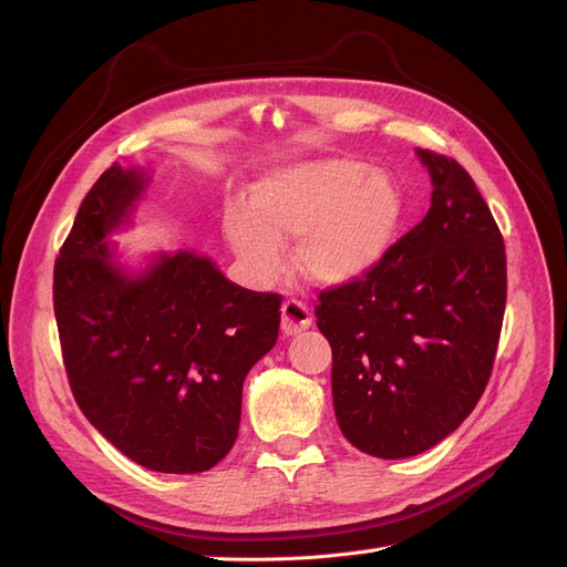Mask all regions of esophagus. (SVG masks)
Returning <instances> with one entry per match:
<instances>
[{"label": "esophagus", "instance_id": "1", "mask_svg": "<svg viewBox=\"0 0 567 567\" xmlns=\"http://www.w3.org/2000/svg\"><path fill=\"white\" fill-rule=\"evenodd\" d=\"M281 315H284L281 331L286 336H296L305 329H310V323H312L310 307H307L302 300H286L281 305Z\"/></svg>", "mask_w": 567, "mask_h": 567}]
</instances>
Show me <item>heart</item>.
Here are the masks:
<instances>
[{
    "instance_id": "obj_1",
    "label": "heart",
    "mask_w": 567,
    "mask_h": 567,
    "mask_svg": "<svg viewBox=\"0 0 567 567\" xmlns=\"http://www.w3.org/2000/svg\"><path fill=\"white\" fill-rule=\"evenodd\" d=\"M402 217L394 184L354 161L298 163L252 186L227 215V238L250 277L271 281L281 244L296 236L293 262L317 284L359 279L390 248Z\"/></svg>"
}]
</instances>
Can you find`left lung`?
<instances>
[{
  "instance_id": "left-lung-1",
  "label": "left lung",
  "mask_w": 567,
  "mask_h": 567,
  "mask_svg": "<svg viewBox=\"0 0 567 567\" xmlns=\"http://www.w3.org/2000/svg\"><path fill=\"white\" fill-rule=\"evenodd\" d=\"M431 210L364 277L317 296L342 435L379 458L416 456L483 398L506 307L504 236L473 177L419 148Z\"/></svg>"
}]
</instances>
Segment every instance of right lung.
I'll list each match as a JSON object with an SVG mask.
<instances>
[{"instance_id":"obj_1","label":"right lung","mask_w":567,"mask_h":567,"mask_svg":"<svg viewBox=\"0 0 567 567\" xmlns=\"http://www.w3.org/2000/svg\"><path fill=\"white\" fill-rule=\"evenodd\" d=\"M144 177L113 163L80 203L54 265L63 367L82 414L158 473H203L229 454L252 364L279 338L281 296L225 279L208 257L163 255L140 277L106 234Z\"/></svg>"}]
</instances>
